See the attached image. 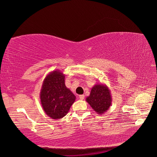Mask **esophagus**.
<instances>
[{
    "label": "esophagus",
    "mask_w": 157,
    "mask_h": 157,
    "mask_svg": "<svg viewBox=\"0 0 157 157\" xmlns=\"http://www.w3.org/2000/svg\"><path fill=\"white\" fill-rule=\"evenodd\" d=\"M78 97H79L80 99H81V100H82V99H84V95H80Z\"/></svg>",
    "instance_id": "1"
}]
</instances>
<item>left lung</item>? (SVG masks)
Wrapping results in <instances>:
<instances>
[{
  "label": "left lung",
  "instance_id": "8db88e82",
  "mask_svg": "<svg viewBox=\"0 0 157 157\" xmlns=\"http://www.w3.org/2000/svg\"><path fill=\"white\" fill-rule=\"evenodd\" d=\"M89 103L98 115H103L111 105L112 97L110 90L106 84H96L92 88L90 96L86 98Z\"/></svg>",
  "mask_w": 157,
  "mask_h": 157
}]
</instances>
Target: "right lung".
Wrapping results in <instances>:
<instances>
[{
    "label": "right lung",
    "instance_id": "right-lung-1",
    "mask_svg": "<svg viewBox=\"0 0 157 157\" xmlns=\"http://www.w3.org/2000/svg\"><path fill=\"white\" fill-rule=\"evenodd\" d=\"M40 99L46 115L52 119H59L67 115L76 96L66 87L65 75L57 69L48 73L44 79Z\"/></svg>",
    "mask_w": 157,
    "mask_h": 157
}]
</instances>
